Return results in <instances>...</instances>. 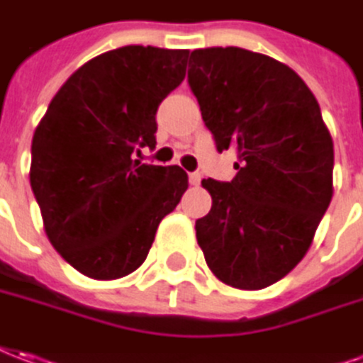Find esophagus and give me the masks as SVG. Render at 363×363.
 <instances>
[{"label": "esophagus", "mask_w": 363, "mask_h": 363, "mask_svg": "<svg viewBox=\"0 0 363 363\" xmlns=\"http://www.w3.org/2000/svg\"><path fill=\"white\" fill-rule=\"evenodd\" d=\"M199 182H201V174H197V172H191V174H189V184H191V186H197Z\"/></svg>", "instance_id": "1"}]
</instances>
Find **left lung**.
Segmentation results:
<instances>
[{"mask_svg":"<svg viewBox=\"0 0 363 363\" xmlns=\"http://www.w3.org/2000/svg\"><path fill=\"white\" fill-rule=\"evenodd\" d=\"M187 82L217 152L237 154L231 182H201L213 203L197 243L225 284L271 286L311 249L334 194L318 101L291 67L239 47L191 51Z\"/></svg>","mask_w":363,"mask_h":363,"instance_id":"8db88e82","label":"left lung"}]
</instances>
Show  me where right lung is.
<instances>
[{
	"label": "right lung",
	"instance_id": "1",
	"mask_svg": "<svg viewBox=\"0 0 363 363\" xmlns=\"http://www.w3.org/2000/svg\"><path fill=\"white\" fill-rule=\"evenodd\" d=\"M187 57L150 45L102 52L67 79L35 128L29 179L45 233L84 277L136 271L187 189L179 166L136 160L156 148L157 106L184 81Z\"/></svg>",
	"mask_w": 363,
	"mask_h": 363
}]
</instances>
